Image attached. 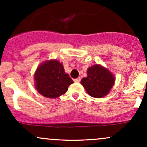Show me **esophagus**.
Here are the masks:
<instances>
[{
	"instance_id": "esophagus-1",
	"label": "esophagus",
	"mask_w": 147,
	"mask_h": 147,
	"mask_svg": "<svg viewBox=\"0 0 147 147\" xmlns=\"http://www.w3.org/2000/svg\"><path fill=\"white\" fill-rule=\"evenodd\" d=\"M74 81H75V82H80L81 81V78H77V79L74 80Z\"/></svg>"
}]
</instances>
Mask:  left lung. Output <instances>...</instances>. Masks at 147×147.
Segmentation results:
<instances>
[{
	"instance_id": "1",
	"label": "left lung",
	"mask_w": 147,
	"mask_h": 147,
	"mask_svg": "<svg viewBox=\"0 0 147 147\" xmlns=\"http://www.w3.org/2000/svg\"><path fill=\"white\" fill-rule=\"evenodd\" d=\"M115 78L108 69L94 65L87 69V77L82 78L81 84L90 96L101 98L109 93L115 83Z\"/></svg>"
}]
</instances>
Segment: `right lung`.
<instances>
[{
  "instance_id": "obj_1",
  "label": "right lung",
  "mask_w": 147,
  "mask_h": 147,
  "mask_svg": "<svg viewBox=\"0 0 147 147\" xmlns=\"http://www.w3.org/2000/svg\"><path fill=\"white\" fill-rule=\"evenodd\" d=\"M35 87L38 92L48 98H57L65 94L73 80L65 72L62 63L53 60L40 65L35 74Z\"/></svg>"
}]
</instances>
